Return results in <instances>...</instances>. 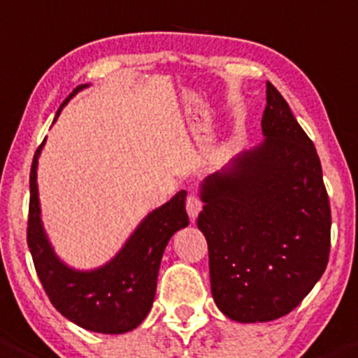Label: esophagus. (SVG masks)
<instances>
[{"label": "esophagus", "instance_id": "esophagus-1", "mask_svg": "<svg viewBox=\"0 0 358 358\" xmlns=\"http://www.w3.org/2000/svg\"><path fill=\"white\" fill-rule=\"evenodd\" d=\"M185 206H187V213H189V217H190V219H192V220H194L196 217H198V213L201 212L203 201H201V199H199V196L189 194V198H187Z\"/></svg>", "mask_w": 358, "mask_h": 358}]
</instances>
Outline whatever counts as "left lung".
<instances>
[{
  "label": "left lung",
  "mask_w": 358,
  "mask_h": 358,
  "mask_svg": "<svg viewBox=\"0 0 358 358\" xmlns=\"http://www.w3.org/2000/svg\"><path fill=\"white\" fill-rule=\"evenodd\" d=\"M265 141L201 185L217 307L240 323L288 315L329 263L330 203L315 145L266 81Z\"/></svg>",
  "instance_id": "left-lung-1"
}]
</instances>
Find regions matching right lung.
<instances>
[{"label":"right lung","instance_id":"obj_1","mask_svg":"<svg viewBox=\"0 0 358 358\" xmlns=\"http://www.w3.org/2000/svg\"><path fill=\"white\" fill-rule=\"evenodd\" d=\"M85 86L88 85L78 86L69 99ZM69 99L59 106L56 118ZM43 143L36 148L29 173L28 247L36 275L52 306L76 325L100 334L129 332L152 309L160 259L169 238L189 224L187 192L180 190L150 212L111 262L90 272L73 270L55 255L40 219L36 164Z\"/></svg>","mask_w":358,"mask_h":358}]
</instances>
